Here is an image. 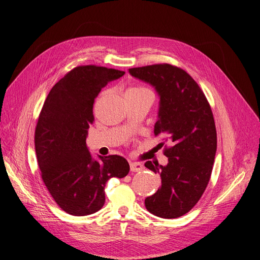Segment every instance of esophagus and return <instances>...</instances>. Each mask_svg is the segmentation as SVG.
I'll return each instance as SVG.
<instances>
[{"mask_svg": "<svg viewBox=\"0 0 260 260\" xmlns=\"http://www.w3.org/2000/svg\"><path fill=\"white\" fill-rule=\"evenodd\" d=\"M144 168H143V166L141 165V163H138V162H132L131 163V171L132 172H140Z\"/></svg>", "mask_w": 260, "mask_h": 260, "instance_id": "34e87169", "label": "esophagus"}]
</instances>
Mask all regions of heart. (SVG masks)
Instances as JSON below:
<instances>
[{"mask_svg":"<svg viewBox=\"0 0 260 260\" xmlns=\"http://www.w3.org/2000/svg\"><path fill=\"white\" fill-rule=\"evenodd\" d=\"M140 93H149V94H153L152 90L148 89L147 87L145 86H141V85H134V86H131L125 94H140Z\"/></svg>","mask_w":260,"mask_h":260,"instance_id":"heart-1","label":"heart"}]
</instances>
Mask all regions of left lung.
<instances>
[{"mask_svg": "<svg viewBox=\"0 0 260 260\" xmlns=\"http://www.w3.org/2000/svg\"><path fill=\"white\" fill-rule=\"evenodd\" d=\"M128 72L155 87L160 102L154 133L172 143L163 152L169 159L166 167L145 162L161 177V187L145 199V208L166 219L178 218L195 207L211 178L217 149L211 106L196 81L179 67L165 63Z\"/></svg>", "mask_w": 260, "mask_h": 260, "instance_id": "left-lung-1", "label": "left lung"}]
</instances>
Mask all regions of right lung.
Listing matches in <instances>:
<instances>
[{"label":"right lung","mask_w":260,"mask_h":260,"mask_svg":"<svg viewBox=\"0 0 260 260\" xmlns=\"http://www.w3.org/2000/svg\"><path fill=\"white\" fill-rule=\"evenodd\" d=\"M124 74L97 65L75 67L50 89L40 113L35 132L38 165L49 194L67 214L98 212L104 206L107 180L129 172L125 158L95 160L86 146L94 99L108 82Z\"/></svg>","instance_id":"right-lung-1"}]
</instances>
